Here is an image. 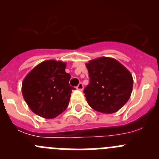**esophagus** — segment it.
<instances>
[{"mask_svg":"<svg viewBox=\"0 0 159 159\" xmlns=\"http://www.w3.org/2000/svg\"><path fill=\"white\" fill-rule=\"evenodd\" d=\"M76 89L77 90H79V91H82V90L84 89V85H83L82 83H79L78 85L76 87Z\"/></svg>","mask_w":159,"mask_h":159,"instance_id":"esophagus-1","label":"esophagus"}]
</instances>
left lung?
I'll return each mask as SVG.
<instances>
[{
	"label": "left lung",
	"mask_w": 159,
	"mask_h": 159,
	"mask_svg": "<svg viewBox=\"0 0 159 159\" xmlns=\"http://www.w3.org/2000/svg\"><path fill=\"white\" fill-rule=\"evenodd\" d=\"M90 83L84 90L88 104L103 114L118 111L132 92L131 72L112 57H101L85 64Z\"/></svg>",
	"instance_id": "obj_1"
}]
</instances>
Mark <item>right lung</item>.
<instances>
[{
  "label": "right lung",
  "instance_id": "1",
  "mask_svg": "<svg viewBox=\"0 0 159 159\" xmlns=\"http://www.w3.org/2000/svg\"><path fill=\"white\" fill-rule=\"evenodd\" d=\"M66 63L61 61H42L27 75L22 82V94L30 109L47 119L56 118L68 106L71 91L70 75Z\"/></svg>",
  "mask_w": 159,
  "mask_h": 159
}]
</instances>
